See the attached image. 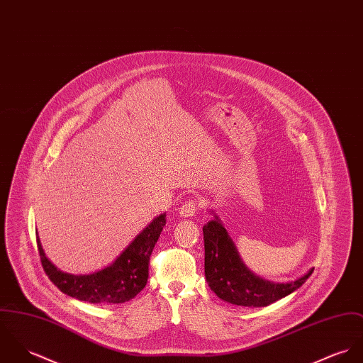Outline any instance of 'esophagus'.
I'll list each match as a JSON object with an SVG mask.
<instances>
[{"label":"esophagus","mask_w":363,"mask_h":363,"mask_svg":"<svg viewBox=\"0 0 363 363\" xmlns=\"http://www.w3.org/2000/svg\"><path fill=\"white\" fill-rule=\"evenodd\" d=\"M201 207V201L198 199L186 201L179 207V216L181 217H192L196 214V211H199Z\"/></svg>","instance_id":"1"}]
</instances>
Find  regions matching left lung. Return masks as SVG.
<instances>
[{
    "mask_svg": "<svg viewBox=\"0 0 363 363\" xmlns=\"http://www.w3.org/2000/svg\"><path fill=\"white\" fill-rule=\"evenodd\" d=\"M203 240L206 280L218 298L238 306H267L298 289L315 270L286 284L259 279L243 266L237 247L218 217L203 227Z\"/></svg>",
    "mask_w": 363,
    "mask_h": 363,
    "instance_id": "1",
    "label": "left lung"
}]
</instances>
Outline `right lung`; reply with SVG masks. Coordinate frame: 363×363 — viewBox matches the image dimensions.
Returning a JSON list of instances; mask_svg holds the SVG:
<instances>
[{
    "label": "right lung",
    "instance_id": "1",
    "mask_svg": "<svg viewBox=\"0 0 363 363\" xmlns=\"http://www.w3.org/2000/svg\"><path fill=\"white\" fill-rule=\"evenodd\" d=\"M165 214L156 217L108 267L84 276L58 270L38 247L41 266L51 282L64 294L89 303H123L135 298L149 279V263L165 225Z\"/></svg>",
    "mask_w": 363,
    "mask_h": 363
}]
</instances>
